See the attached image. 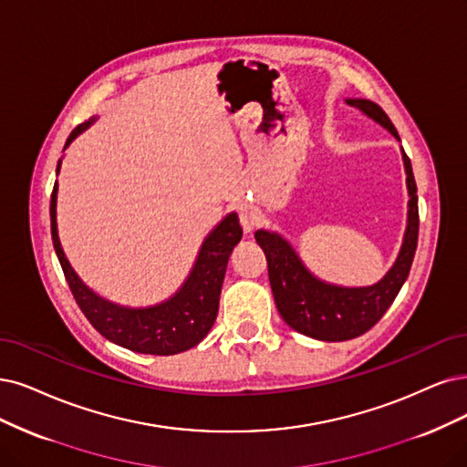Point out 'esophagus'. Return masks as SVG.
I'll list each match as a JSON object with an SVG mask.
<instances>
[{
    "mask_svg": "<svg viewBox=\"0 0 467 467\" xmlns=\"http://www.w3.org/2000/svg\"><path fill=\"white\" fill-rule=\"evenodd\" d=\"M238 217H240V224L246 233H250L254 229V224L257 221V213L254 212V207L248 203H240L238 207Z\"/></svg>",
    "mask_w": 467,
    "mask_h": 467,
    "instance_id": "esophagus-1",
    "label": "esophagus"
}]
</instances>
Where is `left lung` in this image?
<instances>
[{"label":"left lung","mask_w":467,"mask_h":467,"mask_svg":"<svg viewBox=\"0 0 467 467\" xmlns=\"http://www.w3.org/2000/svg\"><path fill=\"white\" fill-rule=\"evenodd\" d=\"M352 108L364 111L379 125H383L396 140L399 132L390 123L389 115L369 99H347ZM404 167L408 175V229L404 244L396 264L385 277L373 286L344 288L327 285L309 273L296 252L290 248L286 240L269 231H257L255 240L265 252L269 283L275 296V304L281 317L292 329L317 340L337 342L350 340L369 331L383 317L394 298L408 279V273L418 248L420 212H418V186L413 179L411 163L402 150Z\"/></svg>","instance_id":"8db88e82"}]
</instances>
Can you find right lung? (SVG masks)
Masks as SVG:
<instances>
[{
    "label": "right lung",
    "instance_id": "obj_1",
    "mask_svg": "<svg viewBox=\"0 0 467 467\" xmlns=\"http://www.w3.org/2000/svg\"><path fill=\"white\" fill-rule=\"evenodd\" d=\"M92 120L94 119L80 123L71 132V136L67 138L65 148L71 144L84 129H88L92 125ZM59 167L61 160L57 163V172ZM56 203L57 182L54 184V192H51L49 203L51 240H54V248L59 257L68 288H71L82 314L92 323V327L99 335L132 352L153 356L179 354L188 348H194L198 342L203 340V337L210 333L219 312V296L224 271H227L229 264V255L233 248L240 243V238H243V227H240L236 213L224 217L210 233V236L203 240L192 273L188 275L186 283L175 296L160 306L130 309L111 304L94 295V292L78 279V275L73 271V267L68 265L57 236Z\"/></svg>",
    "mask_w": 467,
    "mask_h": 467
}]
</instances>
